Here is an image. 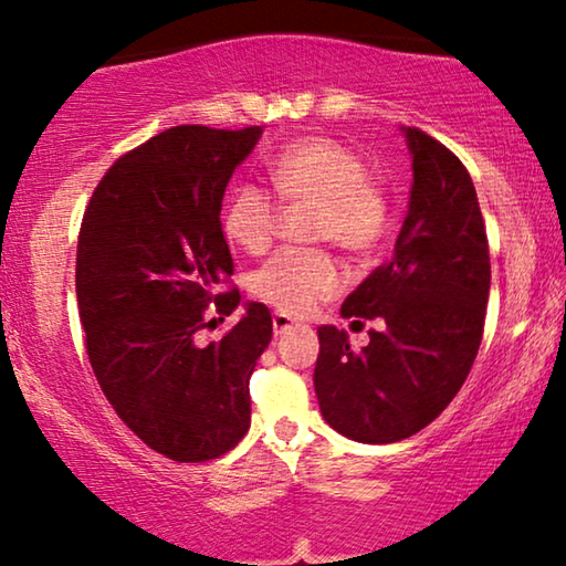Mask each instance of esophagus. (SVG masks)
I'll use <instances>...</instances> for the list:
<instances>
[{"label":"esophagus","instance_id":"1","mask_svg":"<svg viewBox=\"0 0 566 566\" xmlns=\"http://www.w3.org/2000/svg\"><path fill=\"white\" fill-rule=\"evenodd\" d=\"M293 327H298V324H296V319H291L289 314H273V332H275V337L285 335V332H291Z\"/></svg>","mask_w":566,"mask_h":566}]
</instances>
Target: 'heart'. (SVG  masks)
Segmentation results:
<instances>
[{"mask_svg": "<svg viewBox=\"0 0 566 566\" xmlns=\"http://www.w3.org/2000/svg\"><path fill=\"white\" fill-rule=\"evenodd\" d=\"M268 180L283 206H316L314 237L347 254H366L386 227V196L368 169L343 144L306 136L268 159ZM277 203L258 185H239L223 208V234L247 254L273 242ZM339 270L327 252L283 250L252 275V293L281 314L304 316L335 296Z\"/></svg>", "mask_w": 566, "mask_h": 566, "instance_id": "obj_1", "label": "heart"}]
</instances>
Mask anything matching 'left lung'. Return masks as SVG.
<instances>
[{"label": "left lung", "instance_id": "left-lung-1", "mask_svg": "<svg viewBox=\"0 0 566 566\" xmlns=\"http://www.w3.org/2000/svg\"><path fill=\"white\" fill-rule=\"evenodd\" d=\"M412 157L405 223L386 265L343 304V316H381L370 343L322 324L314 391L322 417L358 443H397L436 420L467 381L484 332L490 247L474 182L459 157L401 128Z\"/></svg>", "mask_w": 566, "mask_h": 566}]
</instances>
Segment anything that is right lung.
Wrapping results in <instances>:
<instances>
[{"instance_id": "obj_1", "label": "right lung", "mask_w": 566, "mask_h": 566, "mask_svg": "<svg viewBox=\"0 0 566 566\" xmlns=\"http://www.w3.org/2000/svg\"><path fill=\"white\" fill-rule=\"evenodd\" d=\"M262 128L177 126L107 169L76 244V304L99 389L146 446L198 463L231 451L250 430V376L273 337L265 304L219 343L198 345L211 301L234 270L221 200Z\"/></svg>"}]
</instances>
